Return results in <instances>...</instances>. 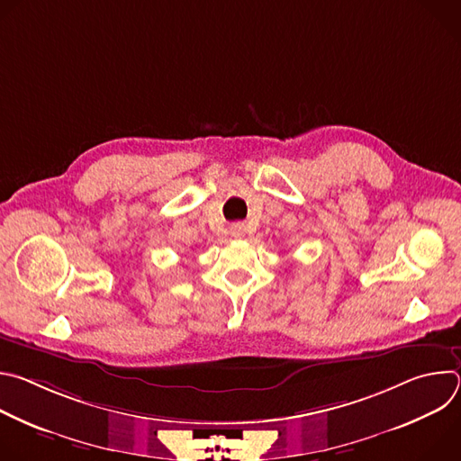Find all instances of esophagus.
I'll list each match as a JSON object with an SVG mask.
<instances>
[{
    "instance_id": "esophagus-1",
    "label": "esophagus",
    "mask_w": 461,
    "mask_h": 461,
    "mask_svg": "<svg viewBox=\"0 0 461 461\" xmlns=\"http://www.w3.org/2000/svg\"><path fill=\"white\" fill-rule=\"evenodd\" d=\"M230 233H231V237H235V239H242V237L246 235V224H244V222H235V224H231V226H230Z\"/></svg>"
}]
</instances>
